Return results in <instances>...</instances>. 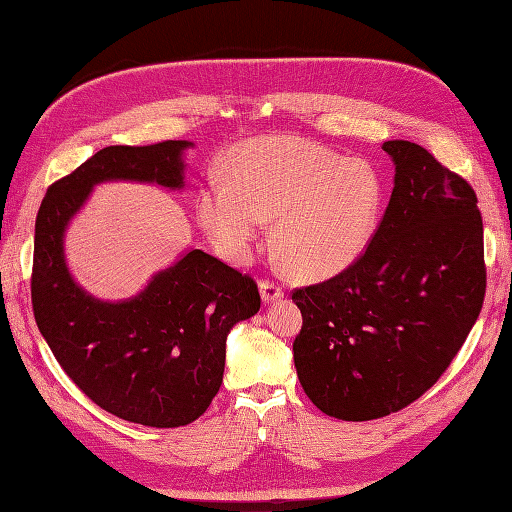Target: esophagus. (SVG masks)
Segmentation results:
<instances>
[{
	"instance_id": "1",
	"label": "esophagus",
	"mask_w": 512,
	"mask_h": 512,
	"mask_svg": "<svg viewBox=\"0 0 512 512\" xmlns=\"http://www.w3.org/2000/svg\"><path fill=\"white\" fill-rule=\"evenodd\" d=\"M260 297L265 303H273V301L284 297V290L280 284H275L271 280H262L260 282Z\"/></svg>"
}]
</instances>
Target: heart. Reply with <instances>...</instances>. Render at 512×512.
Returning a JSON list of instances; mask_svg holds the SVG:
<instances>
[{
  "label": "heart",
  "instance_id": "heart-1",
  "mask_svg": "<svg viewBox=\"0 0 512 512\" xmlns=\"http://www.w3.org/2000/svg\"><path fill=\"white\" fill-rule=\"evenodd\" d=\"M384 205L378 170L294 136L243 143L228 177L198 194V218L220 252L243 262L275 218V250L286 267L318 280L346 271L374 241Z\"/></svg>",
  "mask_w": 512,
  "mask_h": 512
}]
</instances>
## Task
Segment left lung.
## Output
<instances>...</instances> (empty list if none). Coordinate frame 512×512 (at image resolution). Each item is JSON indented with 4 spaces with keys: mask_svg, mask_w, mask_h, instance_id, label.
I'll return each instance as SVG.
<instances>
[{
    "mask_svg": "<svg viewBox=\"0 0 512 512\" xmlns=\"http://www.w3.org/2000/svg\"><path fill=\"white\" fill-rule=\"evenodd\" d=\"M395 188L374 241L346 271L297 288L292 344L305 395L342 421L410 406L438 382L485 299L472 185L410 141H386Z\"/></svg>",
    "mask_w": 512,
    "mask_h": 512,
    "instance_id": "1",
    "label": "left lung"
}]
</instances>
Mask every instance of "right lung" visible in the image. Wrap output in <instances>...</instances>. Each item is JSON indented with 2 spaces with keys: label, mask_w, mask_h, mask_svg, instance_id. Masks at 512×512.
<instances>
[{
  "label": "right lung",
  "mask_w": 512,
  "mask_h": 512,
  "mask_svg": "<svg viewBox=\"0 0 512 512\" xmlns=\"http://www.w3.org/2000/svg\"><path fill=\"white\" fill-rule=\"evenodd\" d=\"M188 147H104L46 190L36 218L32 305L42 337L94 404L145 427L188 425L209 408L224 376L226 337L260 309L258 286L207 252L190 250L136 297L100 301L70 275L64 235L98 183L183 188Z\"/></svg>",
  "instance_id": "1"
}]
</instances>
